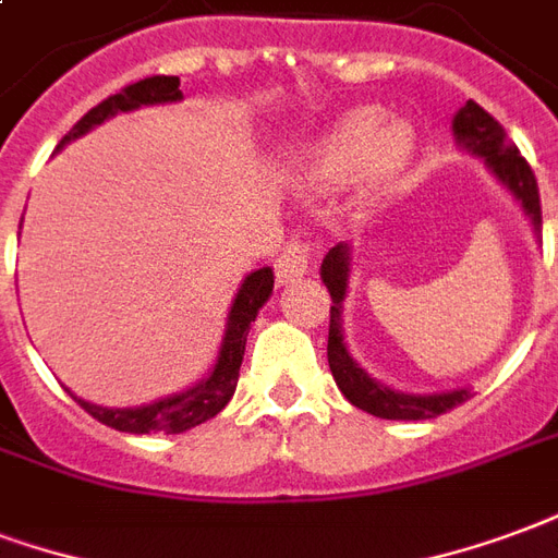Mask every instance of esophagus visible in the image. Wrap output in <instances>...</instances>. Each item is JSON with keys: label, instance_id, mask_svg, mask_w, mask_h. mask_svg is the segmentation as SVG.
Masks as SVG:
<instances>
[{"label": "esophagus", "instance_id": "esophagus-1", "mask_svg": "<svg viewBox=\"0 0 558 558\" xmlns=\"http://www.w3.org/2000/svg\"><path fill=\"white\" fill-rule=\"evenodd\" d=\"M308 264H312V250H308V243H300V240H291L282 252H279V258H276V279L279 282H294L303 274H308Z\"/></svg>", "mask_w": 558, "mask_h": 558}]
</instances>
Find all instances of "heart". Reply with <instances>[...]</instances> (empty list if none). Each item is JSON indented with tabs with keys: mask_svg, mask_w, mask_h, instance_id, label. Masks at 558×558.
<instances>
[{
	"mask_svg": "<svg viewBox=\"0 0 558 558\" xmlns=\"http://www.w3.org/2000/svg\"><path fill=\"white\" fill-rule=\"evenodd\" d=\"M413 136L401 124H386L377 109H360L344 116L308 150L303 181L308 190L329 193L363 178L368 195L384 193L408 166Z\"/></svg>",
	"mask_w": 558,
	"mask_h": 558,
	"instance_id": "1",
	"label": "heart"
}]
</instances>
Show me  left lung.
<instances>
[{
	"label": "left lung",
	"mask_w": 558,
	"mask_h": 558,
	"mask_svg": "<svg viewBox=\"0 0 558 558\" xmlns=\"http://www.w3.org/2000/svg\"><path fill=\"white\" fill-rule=\"evenodd\" d=\"M454 136L463 148L473 150L478 157H485L487 166L502 184L518 195L520 205L532 219L535 231L541 229V195L535 184V172L523 157L514 142L508 140L502 124L490 112L466 100V107L451 121ZM348 274H351V250L339 243L327 252V258L320 264V279L327 284L332 306H329V341H327V360L329 372L339 384L341 396L351 401L353 408L365 410L372 416L380 418H404V422H418V418H437L440 413H449L451 408L463 404L470 398V389H454V392H440V396H404L392 392L353 363L351 353L341 341V300L348 291Z\"/></svg>",
	"instance_id": "obj_1"
}]
</instances>
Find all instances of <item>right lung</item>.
<instances>
[{
  "label": "right lung",
  "instance_id": "add662e5",
  "mask_svg": "<svg viewBox=\"0 0 558 558\" xmlns=\"http://www.w3.org/2000/svg\"><path fill=\"white\" fill-rule=\"evenodd\" d=\"M181 80L178 76H148V80H140V83L124 85L118 95L107 97L104 104H97L95 109H88L76 124L71 128V133L59 142L62 148L64 142L83 136L88 130L107 121L109 116L116 112H130V109H140L145 104H169V100H181ZM274 270L270 267H262L243 279L238 296L231 303L229 312V329H226V339H222V348H219V360L214 365V372L207 374V380L195 384L193 389H186L181 396L162 398V401H154V404H145V408H124V410H109L97 408V404H88V401H80V408L95 416L97 422H104L109 428L124 430V434H150V430H162V434H184V430L202 425L207 418H214L219 410L226 408L238 389L240 377V363H243V351H246V336H250V327L258 308L267 303V296L274 294Z\"/></svg>",
  "mask_w": 558,
  "mask_h": 558
}]
</instances>
